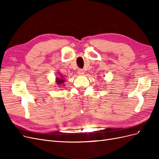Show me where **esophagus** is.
Segmentation results:
<instances>
[{"instance_id": "34e87169", "label": "esophagus", "mask_w": 159, "mask_h": 159, "mask_svg": "<svg viewBox=\"0 0 159 159\" xmlns=\"http://www.w3.org/2000/svg\"><path fill=\"white\" fill-rule=\"evenodd\" d=\"M78 74L80 75H83L84 74V71L82 69H79L78 71Z\"/></svg>"}]
</instances>
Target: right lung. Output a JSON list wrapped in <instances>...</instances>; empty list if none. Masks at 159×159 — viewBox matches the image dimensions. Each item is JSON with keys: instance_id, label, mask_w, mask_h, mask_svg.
I'll use <instances>...</instances> for the list:
<instances>
[{"instance_id": "obj_1", "label": "right lung", "mask_w": 159, "mask_h": 159, "mask_svg": "<svg viewBox=\"0 0 159 159\" xmlns=\"http://www.w3.org/2000/svg\"><path fill=\"white\" fill-rule=\"evenodd\" d=\"M60 78H56V83L57 85H63L64 82H65V79H64V77L61 74L60 75Z\"/></svg>"}]
</instances>
